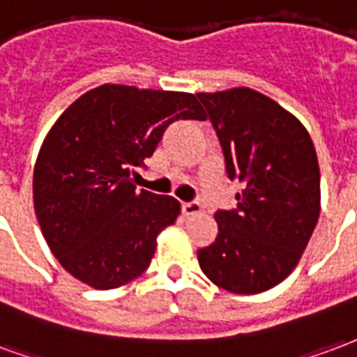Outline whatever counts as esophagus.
Listing matches in <instances>:
<instances>
[{
  "instance_id": "34e87169",
  "label": "esophagus",
  "mask_w": 357,
  "mask_h": 357,
  "mask_svg": "<svg viewBox=\"0 0 357 357\" xmlns=\"http://www.w3.org/2000/svg\"><path fill=\"white\" fill-rule=\"evenodd\" d=\"M199 211H202V205L197 204V202H186V204H182V213L186 217H196V215H199Z\"/></svg>"
}]
</instances>
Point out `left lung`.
Returning <instances> with one entry per match:
<instances>
[{
    "mask_svg": "<svg viewBox=\"0 0 357 357\" xmlns=\"http://www.w3.org/2000/svg\"><path fill=\"white\" fill-rule=\"evenodd\" d=\"M222 146L238 207L217 211L218 234L197 251L218 287L255 295L301 261L319 218V165L310 135L280 104L249 87L197 93Z\"/></svg>",
    "mask_w": 357,
    "mask_h": 357,
    "instance_id": "1",
    "label": "left lung"
}]
</instances>
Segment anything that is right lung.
Listing matches in <instances>:
<instances>
[{
  "mask_svg": "<svg viewBox=\"0 0 357 357\" xmlns=\"http://www.w3.org/2000/svg\"><path fill=\"white\" fill-rule=\"evenodd\" d=\"M176 119H205L196 95L104 83L47 132L33 167V209L51 253L75 280L116 289L150 266L155 238L181 204L137 190L131 175Z\"/></svg>",
  "mask_w": 357,
  "mask_h": 357,
  "instance_id": "obj_1",
  "label": "right lung"
}]
</instances>
